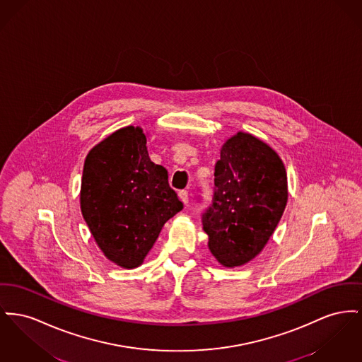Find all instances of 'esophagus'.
Here are the masks:
<instances>
[{
  "mask_svg": "<svg viewBox=\"0 0 362 362\" xmlns=\"http://www.w3.org/2000/svg\"><path fill=\"white\" fill-rule=\"evenodd\" d=\"M179 198H180V201H182L183 204L187 205V204H189V199H190V198H189V192H187V190H180V192H179Z\"/></svg>",
  "mask_w": 362,
  "mask_h": 362,
  "instance_id": "obj_1",
  "label": "esophagus"
}]
</instances>
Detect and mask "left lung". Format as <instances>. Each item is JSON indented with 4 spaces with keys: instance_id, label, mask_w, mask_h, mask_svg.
<instances>
[{
    "instance_id": "obj_1",
    "label": "left lung",
    "mask_w": 362,
    "mask_h": 362,
    "mask_svg": "<svg viewBox=\"0 0 362 362\" xmlns=\"http://www.w3.org/2000/svg\"><path fill=\"white\" fill-rule=\"evenodd\" d=\"M287 198V173L275 150L247 132L227 139L214 167L212 205L202 214L214 258L234 268L259 255Z\"/></svg>"
}]
</instances>
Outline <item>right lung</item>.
Listing matches in <instances>:
<instances>
[{"mask_svg": "<svg viewBox=\"0 0 362 362\" xmlns=\"http://www.w3.org/2000/svg\"><path fill=\"white\" fill-rule=\"evenodd\" d=\"M182 209L168 172L150 160L142 128H120L88 151L81 211L98 247L116 265L139 267L164 224Z\"/></svg>", "mask_w": 362, "mask_h": 362, "instance_id": "1", "label": "right lung"}]
</instances>
